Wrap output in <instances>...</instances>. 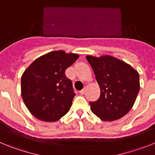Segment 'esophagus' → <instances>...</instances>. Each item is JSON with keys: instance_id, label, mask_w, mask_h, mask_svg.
<instances>
[{"instance_id": "34e87169", "label": "esophagus", "mask_w": 155, "mask_h": 155, "mask_svg": "<svg viewBox=\"0 0 155 155\" xmlns=\"http://www.w3.org/2000/svg\"><path fill=\"white\" fill-rule=\"evenodd\" d=\"M84 92H85V89H84H84H82L81 91H79V93H80L81 94H84Z\"/></svg>"}]
</instances>
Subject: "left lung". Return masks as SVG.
I'll return each instance as SVG.
<instances>
[{
  "label": "left lung",
  "mask_w": 155,
  "mask_h": 155,
  "mask_svg": "<svg viewBox=\"0 0 155 155\" xmlns=\"http://www.w3.org/2000/svg\"><path fill=\"white\" fill-rule=\"evenodd\" d=\"M101 94L90 102L91 110L103 121H113L125 116L133 107L140 91L139 74L130 65L111 56H87Z\"/></svg>",
  "instance_id": "1"
}]
</instances>
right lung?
I'll list each match as a JSON object with an SVG mask.
<instances>
[{
  "label": "right lung",
  "mask_w": 155,
  "mask_h": 155,
  "mask_svg": "<svg viewBox=\"0 0 155 155\" xmlns=\"http://www.w3.org/2000/svg\"><path fill=\"white\" fill-rule=\"evenodd\" d=\"M78 57L63 50L50 52L35 60L25 71L21 96L35 118L55 122L68 113L75 94L65 71Z\"/></svg>",
  "instance_id": "add662e5"
}]
</instances>
